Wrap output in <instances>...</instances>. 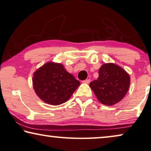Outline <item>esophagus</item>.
<instances>
[{
  "instance_id": "obj_1",
  "label": "esophagus",
  "mask_w": 151,
  "mask_h": 151,
  "mask_svg": "<svg viewBox=\"0 0 151 151\" xmlns=\"http://www.w3.org/2000/svg\"><path fill=\"white\" fill-rule=\"evenodd\" d=\"M83 83H86V84H88V83H90V79H86V80L83 81Z\"/></svg>"
}]
</instances>
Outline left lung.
I'll return each mask as SVG.
<instances>
[{
  "label": "left lung",
  "mask_w": 151,
  "mask_h": 151,
  "mask_svg": "<svg viewBox=\"0 0 151 151\" xmlns=\"http://www.w3.org/2000/svg\"><path fill=\"white\" fill-rule=\"evenodd\" d=\"M98 73V79L89 84L98 100L106 106L120 102L129 87L130 77L127 72L117 65L108 63L101 66Z\"/></svg>",
  "instance_id": "left-lung-1"
}]
</instances>
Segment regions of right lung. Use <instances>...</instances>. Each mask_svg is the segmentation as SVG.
<instances>
[{
	"label": "right lung",
	"instance_id": "add662e5",
	"mask_svg": "<svg viewBox=\"0 0 151 151\" xmlns=\"http://www.w3.org/2000/svg\"><path fill=\"white\" fill-rule=\"evenodd\" d=\"M34 89L47 104L57 106L66 102L80 85L75 76L59 63L47 62L34 73Z\"/></svg>",
	"mask_w": 151,
	"mask_h": 151
}]
</instances>
